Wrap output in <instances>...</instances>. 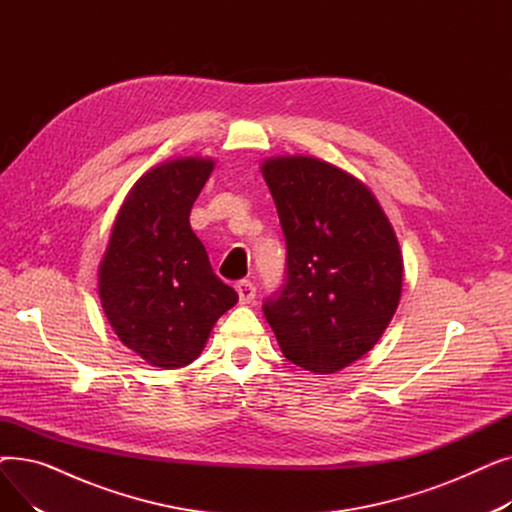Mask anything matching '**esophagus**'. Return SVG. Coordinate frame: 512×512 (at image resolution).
<instances>
[{"label":"esophagus","instance_id":"34e87169","mask_svg":"<svg viewBox=\"0 0 512 512\" xmlns=\"http://www.w3.org/2000/svg\"><path fill=\"white\" fill-rule=\"evenodd\" d=\"M236 292H238V297H240V303H251V301H255L257 288H255V284L251 280H238L236 282Z\"/></svg>","mask_w":512,"mask_h":512}]
</instances>
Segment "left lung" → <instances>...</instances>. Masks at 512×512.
I'll return each instance as SVG.
<instances>
[{
    "instance_id": "8db88e82",
    "label": "left lung",
    "mask_w": 512,
    "mask_h": 512,
    "mask_svg": "<svg viewBox=\"0 0 512 512\" xmlns=\"http://www.w3.org/2000/svg\"><path fill=\"white\" fill-rule=\"evenodd\" d=\"M261 170L286 240V276L263 315L290 363L340 371L371 351L398 307V240L369 188L326 161L278 157Z\"/></svg>"
}]
</instances>
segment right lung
Listing matches in <instances>:
<instances>
[{
    "mask_svg": "<svg viewBox=\"0 0 512 512\" xmlns=\"http://www.w3.org/2000/svg\"><path fill=\"white\" fill-rule=\"evenodd\" d=\"M213 170L176 159L132 186L99 267V297L118 338L155 367L193 363L238 294L211 270L191 209Z\"/></svg>",
    "mask_w": 512,
    "mask_h": 512,
    "instance_id": "add662e5",
    "label": "right lung"
}]
</instances>
